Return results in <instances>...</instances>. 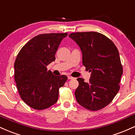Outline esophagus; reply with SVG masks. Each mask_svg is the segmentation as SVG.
I'll use <instances>...</instances> for the list:
<instances>
[{
  "label": "esophagus",
  "instance_id": "1",
  "mask_svg": "<svg viewBox=\"0 0 135 135\" xmlns=\"http://www.w3.org/2000/svg\"><path fill=\"white\" fill-rule=\"evenodd\" d=\"M74 77H72V76H68V79L70 80V79H74Z\"/></svg>",
  "mask_w": 135,
  "mask_h": 135
}]
</instances>
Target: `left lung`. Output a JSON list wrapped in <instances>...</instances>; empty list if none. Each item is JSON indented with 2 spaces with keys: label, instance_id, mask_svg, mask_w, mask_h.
<instances>
[{
  "label": "left lung",
  "instance_id": "8db88e82",
  "mask_svg": "<svg viewBox=\"0 0 135 135\" xmlns=\"http://www.w3.org/2000/svg\"><path fill=\"white\" fill-rule=\"evenodd\" d=\"M69 36L79 45L83 65L91 72L88 83L83 78L77 79V102L89 110L102 109L112 101L120 89L123 70L118 49L110 38L98 32H75Z\"/></svg>",
  "mask_w": 135,
  "mask_h": 135
}]
</instances>
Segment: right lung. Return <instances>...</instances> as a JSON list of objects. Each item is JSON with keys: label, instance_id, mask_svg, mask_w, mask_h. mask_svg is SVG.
Returning a JSON list of instances; mask_svg holds the SVG:
<instances>
[{"label": "right lung", "instance_id": "right-lung-1", "mask_svg": "<svg viewBox=\"0 0 135 135\" xmlns=\"http://www.w3.org/2000/svg\"><path fill=\"white\" fill-rule=\"evenodd\" d=\"M67 33H44L34 37L21 48L15 62V80L21 98L30 107L44 110L58 101L59 89L67 80L56 76L47 66Z\"/></svg>", "mask_w": 135, "mask_h": 135}]
</instances>
